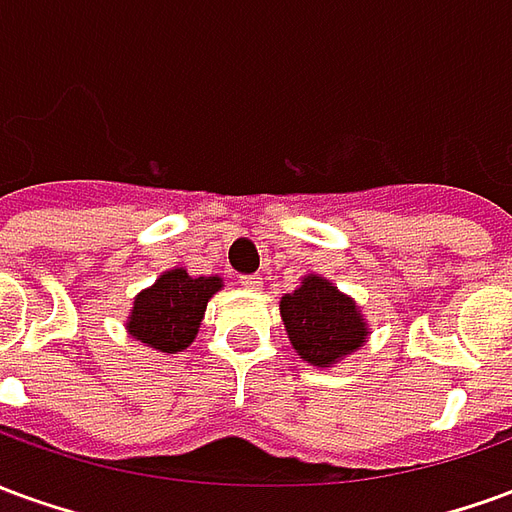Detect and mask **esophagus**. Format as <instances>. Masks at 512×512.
<instances>
[{"label": "esophagus", "mask_w": 512, "mask_h": 512, "mask_svg": "<svg viewBox=\"0 0 512 512\" xmlns=\"http://www.w3.org/2000/svg\"><path fill=\"white\" fill-rule=\"evenodd\" d=\"M241 288L249 290V293H257L263 288V279H260V274H246V277H241Z\"/></svg>", "instance_id": "esophagus-1"}]
</instances>
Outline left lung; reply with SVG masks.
Instances as JSON below:
<instances>
[{
	"instance_id": "left-lung-1",
	"label": "left lung",
	"mask_w": 512,
	"mask_h": 512,
	"mask_svg": "<svg viewBox=\"0 0 512 512\" xmlns=\"http://www.w3.org/2000/svg\"><path fill=\"white\" fill-rule=\"evenodd\" d=\"M279 315L293 351L312 367L340 365L370 337L362 307L321 274L301 277L299 288L279 299Z\"/></svg>"
}]
</instances>
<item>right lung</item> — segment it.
<instances>
[{
	"mask_svg": "<svg viewBox=\"0 0 512 512\" xmlns=\"http://www.w3.org/2000/svg\"><path fill=\"white\" fill-rule=\"evenodd\" d=\"M222 288V277H191L186 268H169L136 293L126 332L156 351L180 354L194 343L208 301Z\"/></svg>",
	"mask_w": 512,
	"mask_h": 512,
	"instance_id": "right-lung-1",
	"label": "right lung"
}]
</instances>
